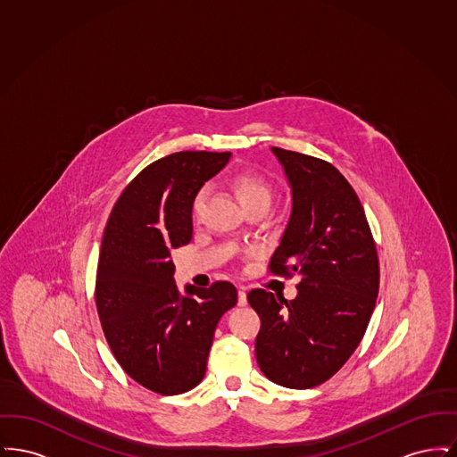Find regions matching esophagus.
<instances>
[{"label":"esophagus","mask_w":457,"mask_h":457,"mask_svg":"<svg viewBox=\"0 0 457 457\" xmlns=\"http://www.w3.org/2000/svg\"><path fill=\"white\" fill-rule=\"evenodd\" d=\"M238 304L239 306L246 304V289L245 287H239L238 289Z\"/></svg>","instance_id":"esophagus-1"}]
</instances>
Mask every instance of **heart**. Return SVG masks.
<instances>
[{
    "label": "heart",
    "mask_w": 457,
    "mask_h": 457,
    "mask_svg": "<svg viewBox=\"0 0 457 457\" xmlns=\"http://www.w3.org/2000/svg\"><path fill=\"white\" fill-rule=\"evenodd\" d=\"M233 190H235V195L238 198L239 204L243 205V209L259 205V204L269 205L270 198H272L267 181L259 174L250 173V171L235 176ZM202 200H204V192H200L194 200V212H198Z\"/></svg>",
    "instance_id": "b5f03b06"
}]
</instances>
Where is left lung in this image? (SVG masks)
<instances>
[{
    "label": "left lung",
    "instance_id": "left-lung-1",
    "mask_svg": "<svg viewBox=\"0 0 457 457\" xmlns=\"http://www.w3.org/2000/svg\"><path fill=\"white\" fill-rule=\"evenodd\" d=\"M291 190V212L270 257L274 274L298 276L295 300L248 293L261 317L262 373L310 389L341 369L360 345L378 295V259L365 211L348 179L326 161L272 147Z\"/></svg>",
    "mask_w": 457,
    "mask_h": 457
}]
</instances>
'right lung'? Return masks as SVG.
Instances as JSON below:
<instances>
[{"label": "right lung", "instance_id": "add662e5", "mask_svg": "<svg viewBox=\"0 0 457 457\" xmlns=\"http://www.w3.org/2000/svg\"><path fill=\"white\" fill-rule=\"evenodd\" d=\"M231 153L185 151L147 166L112 207L99 252L96 304L114 358L135 382L174 395L205 375L214 330L237 287L174 283L171 250L192 239L200 188Z\"/></svg>", "mask_w": 457, "mask_h": 457}]
</instances>
